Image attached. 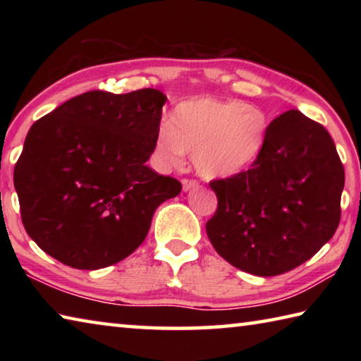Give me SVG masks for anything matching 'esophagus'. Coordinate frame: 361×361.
<instances>
[{"instance_id": "esophagus-1", "label": "esophagus", "mask_w": 361, "mask_h": 361, "mask_svg": "<svg viewBox=\"0 0 361 361\" xmlns=\"http://www.w3.org/2000/svg\"><path fill=\"white\" fill-rule=\"evenodd\" d=\"M181 185H183V191H185V192L191 191V189L199 188V183L197 181H195V180H188V178L183 180Z\"/></svg>"}]
</instances>
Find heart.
I'll return each instance as SVG.
<instances>
[{
    "instance_id": "obj_1",
    "label": "heart",
    "mask_w": 361,
    "mask_h": 361,
    "mask_svg": "<svg viewBox=\"0 0 361 361\" xmlns=\"http://www.w3.org/2000/svg\"><path fill=\"white\" fill-rule=\"evenodd\" d=\"M267 130L269 121L259 108L202 97L173 109L172 127H159L154 151L167 166H180L185 154H191L202 178L223 180L253 166L264 149Z\"/></svg>"
}]
</instances>
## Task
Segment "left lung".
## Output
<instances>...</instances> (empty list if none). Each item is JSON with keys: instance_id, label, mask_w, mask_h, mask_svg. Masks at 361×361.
I'll return each instance as SVG.
<instances>
[{"instance_id": "8db88e82", "label": "left lung", "mask_w": 361, "mask_h": 361, "mask_svg": "<svg viewBox=\"0 0 361 361\" xmlns=\"http://www.w3.org/2000/svg\"><path fill=\"white\" fill-rule=\"evenodd\" d=\"M210 188L218 197L205 224L213 248L240 271L271 277L310 259L334 235L344 167L325 127L290 109L269 124L252 169Z\"/></svg>"}]
</instances>
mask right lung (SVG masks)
Instances as JSON below:
<instances>
[{"instance_id": "right-lung-1", "label": "right lung", "mask_w": 361, "mask_h": 361, "mask_svg": "<svg viewBox=\"0 0 361 361\" xmlns=\"http://www.w3.org/2000/svg\"><path fill=\"white\" fill-rule=\"evenodd\" d=\"M167 97L156 89L73 97L28 130L14 169L22 223L42 252L102 269L142 245L181 183L146 166Z\"/></svg>"}]
</instances>
